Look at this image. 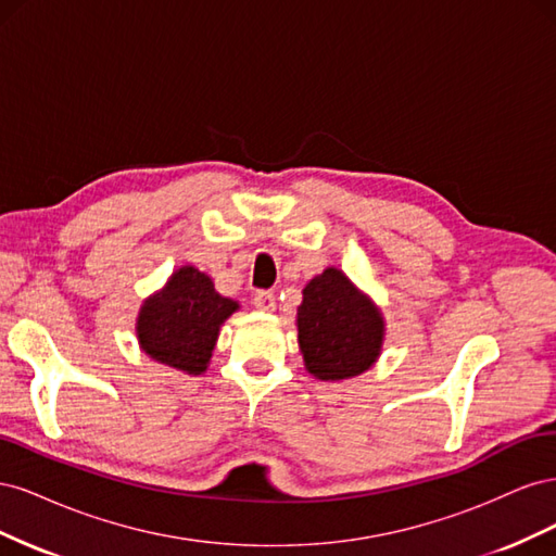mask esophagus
Returning <instances> with one entry per match:
<instances>
[{"instance_id":"esophagus-1","label":"esophagus","mask_w":556,"mask_h":556,"mask_svg":"<svg viewBox=\"0 0 556 556\" xmlns=\"http://www.w3.org/2000/svg\"><path fill=\"white\" fill-rule=\"evenodd\" d=\"M252 304H255L264 313H274L276 311V294L268 290H262L255 294V299H252Z\"/></svg>"}]
</instances>
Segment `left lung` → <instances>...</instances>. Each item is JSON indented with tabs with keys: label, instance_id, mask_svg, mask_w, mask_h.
Segmentation results:
<instances>
[{
	"label": "left lung",
	"instance_id": "8db88e82",
	"mask_svg": "<svg viewBox=\"0 0 556 556\" xmlns=\"http://www.w3.org/2000/svg\"><path fill=\"white\" fill-rule=\"evenodd\" d=\"M301 294L296 339L306 371L327 382L366 374L384 343V317L376 301L336 266L308 280Z\"/></svg>",
	"mask_w": 556,
	"mask_h": 556
}]
</instances>
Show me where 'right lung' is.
Returning <instances> with one entry per match:
<instances>
[{
  "label": "right lung",
  "mask_w": 556,
  "mask_h": 556,
  "mask_svg": "<svg viewBox=\"0 0 556 556\" xmlns=\"http://www.w3.org/2000/svg\"><path fill=\"white\" fill-rule=\"evenodd\" d=\"M239 308V301L215 292L211 276L185 264L141 304L137 339L150 359L201 376L211 364L220 327Z\"/></svg>",
  "instance_id": "add662e5"
}]
</instances>
